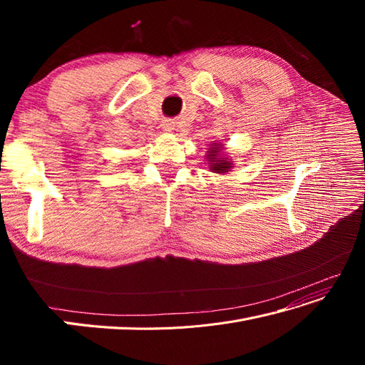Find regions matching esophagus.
<instances>
[{
	"mask_svg": "<svg viewBox=\"0 0 365 365\" xmlns=\"http://www.w3.org/2000/svg\"><path fill=\"white\" fill-rule=\"evenodd\" d=\"M163 129L165 130V132H170L172 129H173V123H172V121L170 120H165V121H163Z\"/></svg>",
	"mask_w": 365,
	"mask_h": 365,
	"instance_id": "1",
	"label": "esophagus"
}]
</instances>
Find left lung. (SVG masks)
Wrapping results in <instances>:
<instances>
[{
    "instance_id": "1",
    "label": "left lung",
    "mask_w": 365,
    "mask_h": 365,
    "mask_svg": "<svg viewBox=\"0 0 365 365\" xmlns=\"http://www.w3.org/2000/svg\"><path fill=\"white\" fill-rule=\"evenodd\" d=\"M220 152H222V145H220V143H212V145H210L207 150V161H208L210 172L227 173L230 169H233V163H231V160Z\"/></svg>"
}]
</instances>
